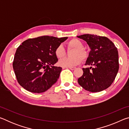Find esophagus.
<instances>
[{
	"mask_svg": "<svg viewBox=\"0 0 129 129\" xmlns=\"http://www.w3.org/2000/svg\"><path fill=\"white\" fill-rule=\"evenodd\" d=\"M66 68H69V69H70L71 70H74V69H75V68H75V67H67Z\"/></svg>",
	"mask_w": 129,
	"mask_h": 129,
	"instance_id": "34e87169",
	"label": "esophagus"
}]
</instances>
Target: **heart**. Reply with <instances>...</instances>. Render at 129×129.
Returning <instances> with one entry per match:
<instances>
[{
    "label": "heart",
    "mask_w": 129,
    "mask_h": 129,
    "mask_svg": "<svg viewBox=\"0 0 129 129\" xmlns=\"http://www.w3.org/2000/svg\"><path fill=\"white\" fill-rule=\"evenodd\" d=\"M67 46L69 48H75L73 52V58H65L58 62V65L62 67H72L79 64L82 61V59H86L88 57V52L83 48L84 44L78 39H72L67 43ZM54 54L58 59H61L66 55V51L62 45H59L56 47Z\"/></svg>",
    "instance_id": "1"
}]
</instances>
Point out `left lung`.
Masks as SVG:
<instances>
[{
	"mask_svg": "<svg viewBox=\"0 0 129 129\" xmlns=\"http://www.w3.org/2000/svg\"><path fill=\"white\" fill-rule=\"evenodd\" d=\"M77 37L85 41L90 49L85 65L94 66L82 68L84 73L78 79V84L90 92H99L109 88L119 69L117 48L104 36L85 34Z\"/></svg>",
	"mask_w": 129,
	"mask_h": 129,
	"instance_id": "8db88e82",
	"label": "left lung"
}]
</instances>
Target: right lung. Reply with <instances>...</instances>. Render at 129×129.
<instances>
[{
    "label": "right lung",
    "mask_w": 129,
    "mask_h": 129,
    "mask_svg": "<svg viewBox=\"0 0 129 129\" xmlns=\"http://www.w3.org/2000/svg\"><path fill=\"white\" fill-rule=\"evenodd\" d=\"M67 39L43 36L26 40L17 48L13 68L17 81L23 88L40 93L55 84L62 68L53 66L58 61L54 51Z\"/></svg>",
    "instance_id": "obj_1"
}]
</instances>
